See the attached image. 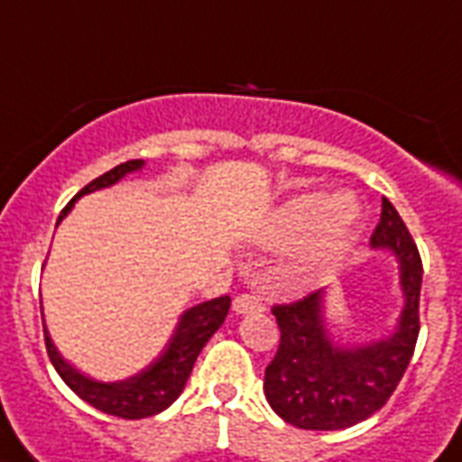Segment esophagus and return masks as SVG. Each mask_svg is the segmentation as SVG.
<instances>
[{"instance_id": "1", "label": "esophagus", "mask_w": 462, "mask_h": 462, "mask_svg": "<svg viewBox=\"0 0 462 462\" xmlns=\"http://www.w3.org/2000/svg\"><path fill=\"white\" fill-rule=\"evenodd\" d=\"M232 309H235V314H259L263 311V302L254 295H239L235 297Z\"/></svg>"}]
</instances>
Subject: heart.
<instances>
[{"instance_id": "obj_1", "label": "heart", "mask_w": 462, "mask_h": 462, "mask_svg": "<svg viewBox=\"0 0 462 462\" xmlns=\"http://www.w3.org/2000/svg\"><path fill=\"white\" fill-rule=\"evenodd\" d=\"M359 220L357 199L347 191L337 194H297L281 203L261 227L268 245H292V263L316 268L343 252Z\"/></svg>"}]
</instances>
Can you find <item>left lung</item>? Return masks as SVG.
Returning a JSON list of instances; mask_svg holds the SVG:
<instances>
[{"instance_id": "left-lung-1", "label": "left lung", "mask_w": 462, "mask_h": 462, "mask_svg": "<svg viewBox=\"0 0 462 462\" xmlns=\"http://www.w3.org/2000/svg\"><path fill=\"white\" fill-rule=\"evenodd\" d=\"M369 246L398 261L402 309L393 330L369 343L333 340L326 323V290L278 304L281 345L266 366L263 393L278 417L300 430L333 431L372 417L386 405L408 369L420 333L422 259L408 227L383 199Z\"/></svg>"}]
</instances>
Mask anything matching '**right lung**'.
Returning <instances> with one entry per match:
<instances>
[{
	"instance_id": "add662e5",
	"label": "right lung",
	"mask_w": 462,
	"mask_h": 462,
	"mask_svg": "<svg viewBox=\"0 0 462 462\" xmlns=\"http://www.w3.org/2000/svg\"><path fill=\"white\" fill-rule=\"evenodd\" d=\"M146 162L143 160H126L122 165L112 167L110 172L100 174L97 180L79 191V194L67 203V208L60 213L57 225L71 213L74 203L86 194H93L97 189H107L112 184H117L126 177V174L139 172L143 170ZM230 311V297H216L210 302H201L196 307H189L184 314L180 316V321L174 326L172 336L167 340V345L160 350L158 357L148 366H143L141 372H136L129 379L122 381H97L88 374L79 372L71 362L61 357L60 350L54 347L50 330H47L45 321V345L50 362L54 365L61 381L74 391L81 401L93 405L96 410L105 412V415L122 417V420H141V417H153L162 410L172 405L180 393L187 386V379L194 362L199 357V352L203 350V345L208 343L210 336L223 326L225 316Z\"/></svg>"
}]
</instances>
